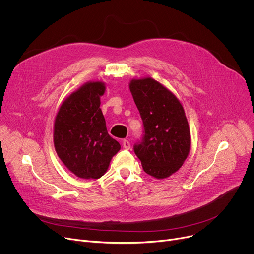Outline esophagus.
<instances>
[{
  "instance_id": "1",
  "label": "esophagus",
  "mask_w": 254,
  "mask_h": 254,
  "mask_svg": "<svg viewBox=\"0 0 254 254\" xmlns=\"http://www.w3.org/2000/svg\"><path fill=\"white\" fill-rule=\"evenodd\" d=\"M123 147L126 150H129L130 149V142L127 139H124L123 140Z\"/></svg>"
}]
</instances>
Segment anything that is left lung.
I'll use <instances>...</instances> for the list:
<instances>
[{
    "label": "left lung",
    "instance_id": "left-lung-1",
    "mask_svg": "<svg viewBox=\"0 0 254 254\" xmlns=\"http://www.w3.org/2000/svg\"><path fill=\"white\" fill-rule=\"evenodd\" d=\"M129 89L143 124V135L133 146L134 154L147 174L168 178L182 167L190 152L184 108L168 88L151 77L132 79Z\"/></svg>",
    "mask_w": 254,
    "mask_h": 254
}]
</instances>
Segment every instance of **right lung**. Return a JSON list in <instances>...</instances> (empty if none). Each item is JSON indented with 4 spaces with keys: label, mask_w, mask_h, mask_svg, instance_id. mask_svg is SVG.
Here are the masks:
<instances>
[{
    "label": "right lung",
    "mask_w": 254,
    "mask_h": 254,
    "mask_svg": "<svg viewBox=\"0 0 254 254\" xmlns=\"http://www.w3.org/2000/svg\"><path fill=\"white\" fill-rule=\"evenodd\" d=\"M101 81L87 82L61 104L54 123L55 151L66 168L81 179L104 175L121 144L107 132L100 110Z\"/></svg>",
    "instance_id": "add662e5"
}]
</instances>
